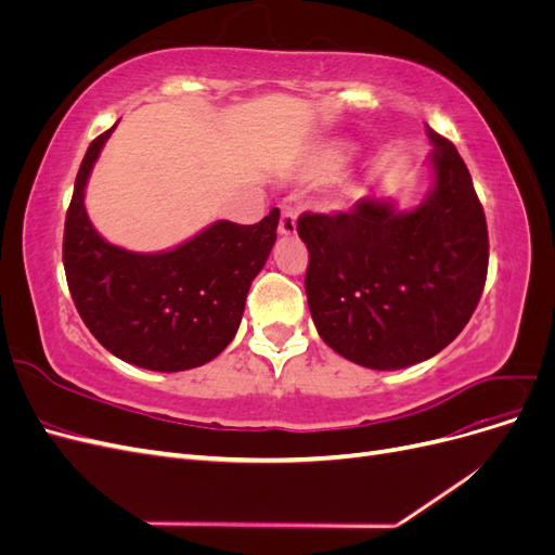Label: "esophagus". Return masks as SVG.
<instances>
[{"mask_svg":"<svg viewBox=\"0 0 555 555\" xmlns=\"http://www.w3.org/2000/svg\"><path fill=\"white\" fill-rule=\"evenodd\" d=\"M278 231H280V236H294L296 233V212L292 208H282Z\"/></svg>","mask_w":555,"mask_h":555,"instance_id":"34e87169","label":"esophagus"}]
</instances>
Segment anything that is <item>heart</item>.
Listing matches in <instances>:
<instances>
[{"label":"heart","mask_w":555,"mask_h":555,"mask_svg":"<svg viewBox=\"0 0 555 555\" xmlns=\"http://www.w3.org/2000/svg\"><path fill=\"white\" fill-rule=\"evenodd\" d=\"M357 147L347 141H324L310 150V155L304 159L298 169V176L306 180H324L331 178L354 157Z\"/></svg>","instance_id":"heart-1"}]
</instances>
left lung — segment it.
I'll list each match as a JSON object with an SVG mask.
<instances>
[{
  "instance_id": "obj_1",
  "label": "left lung",
  "mask_w": 555,
  "mask_h": 555,
  "mask_svg": "<svg viewBox=\"0 0 555 555\" xmlns=\"http://www.w3.org/2000/svg\"><path fill=\"white\" fill-rule=\"evenodd\" d=\"M433 188L412 210L365 196L349 212L298 217L310 251L306 294L322 340L373 371L442 351L473 317L489 231L456 145L428 127Z\"/></svg>"
}]
</instances>
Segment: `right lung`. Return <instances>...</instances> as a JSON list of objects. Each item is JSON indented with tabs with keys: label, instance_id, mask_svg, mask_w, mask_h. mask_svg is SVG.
Instances as JSON below:
<instances>
[{
	"label": "right lung",
	"instance_id": "1",
	"mask_svg": "<svg viewBox=\"0 0 555 555\" xmlns=\"http://www.w3.org/2000/svg\"><path fill=\"white\" fill-rule=\"evenodd\" d=\"M115 127L96 137L64 222V271L78 314L111 354L157 373L198 367L236 335L249 284L275 245L280 210L245 227L220 220L164 251L111 245L86 210L92 166Z\"/></svg>",
	"mask_w": 555,
	"mask_h": 555
}]
</instances>
